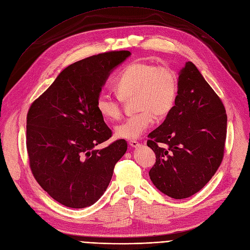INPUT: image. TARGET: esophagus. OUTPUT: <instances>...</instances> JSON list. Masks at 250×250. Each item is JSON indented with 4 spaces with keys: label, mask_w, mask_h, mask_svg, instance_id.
<instances>
[{
    "label": "esophagus",
    "mask_w": 250,
    "mask_h": 250,
    "mask_svg": "<svg viewBox=\"0 0 250 250\" xmlns=\"http://www.w3.org/2000/svg\"><path fill=\"white\" fill-rule=\"evenodd\" d=\"M128 144H129V146L131 147H133V148H136V147H139L141 144L138 142V141H136V140H132V141H129L128 142Z\"/></svg>",
    "instance_id": "esophagus-1"
}]
</instances>
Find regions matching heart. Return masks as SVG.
I'll return each instance as SVG.
<instances>
[{"label":"heart","mask_w":250,"mask_h":250,"mask_svg":"<svg viewBox=\"0 0 250 250\" xmlns=\"http://www.w3.org/2000/svg\"><path fill=\"white\" fill-rule=\"evenodd\" d=\"M116 97L101 92L96 100V109L107 122L122 116V100L133 99L136 114L125 118L114 127L117 138L136 140L154 123L155 116H167L176 103L179 81L176 71L167 65L136 61L119 73L113 83Z\"/></svg>","instance_id":"heart-1"}]
</instances>
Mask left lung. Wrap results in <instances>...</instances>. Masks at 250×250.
Returning <instances> with one entry per match:
<instances>
[{
    "label": "left lung",
    "mask_w": 250,
    "mask_h": 250,
    "mask_svg": "<svg viewBox=\"0 0 250 250\" xmlns=\"http://www.w3.org/2000/svg\"><path fill=\"white\" fill-rule=\"evenodd\" d=\"M178 81L175 106L148 135L147 145L156 155L149 171L152 183L167 196L184 199L200 191L221 166L227 114L220 97L192 62H186Z\"/></svg>",
    "instance_id": "1"
}]
</instances>
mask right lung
<instances>
[{"label":"right lung","mask_w":250,"mask_h":250,"mask_svg":"<svg viewBox=\"0 0 250 250\" xmlns=\"http://www.w3.org/2000/svg\"><path fill=\"white\" fill-rule=\"evenodd\" d=\"M129 55L111 51L69 65L30 105L26 148L31 172L67 208H83L98 200L127 149L123 139L101 150L94 147L112 135L96 109L97 97L110 72Z\"/></svg>","instance_id":"obj_1"}]
</instances>
